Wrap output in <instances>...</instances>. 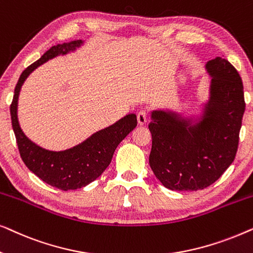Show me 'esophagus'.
Listing matches in <instances>:
<instances>
[{
    "label": "esophagus",
    "instance_id": "obj_1",
    "mask_svg": "<svg viewBox=\"0 0 253 253\" xmlns=\"http://www.w3.org/2000/svg\"><path fill=\"white\" fill-rule=\"evenodd\" d=\"M137 121H138V124H140V126H144V124L147 122L146 112H139V113H138L137 114Z\"/></svg>",
    "mask_w": 253,
    "mask_h": 253
}]
</instances>
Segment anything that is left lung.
I'll return each mask as SVG.
<instances>
[{
	"label": "left lung",
	"mask_w": 253,
	"mask_h": 253,
	"mask_svg": "<svg viewBox=\"0 0 253 253\" xmlns=\"http://www.w3.org/2000/svg\"><path fill=\"white\" fill-rule=\"evenodd\" d=\"M212 77L209 101L198 120L153 110L150 166L162 185L174 191H197L213 184L233 164L245 110L243 84L222 57L206 63Z\"/></svg>",
	"instance_id": "obj_1"
}]
</instances>
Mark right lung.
<instances>
[{
    "label": "right lung",
    "mask_w": 253,
    "mask_h": 253,
    "mask_svg": "<svg viewBox=\"0 0 253 253\" xmlns=\"http://www.w3.org/2000/svg\"><path fill=\"white\" fill-rule=\"evenodd\" d=\"M82 44V40L56 44L48 49L37 62L27 67L18 79L10 106L12 129L24 164L47 184L63 191L83 188L98 178L109 166L119 144L137 126V116L129 114L113 126L93 133L77 146L60 152L48 151L38 146L20 129L17 106L20 88L25 79L34 69L44 62L58 55L74 51Z\"/></svg>",
    "instance_id": "obj_1"
}]
</instances>
